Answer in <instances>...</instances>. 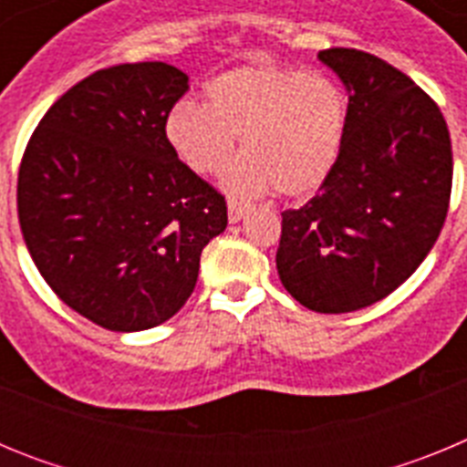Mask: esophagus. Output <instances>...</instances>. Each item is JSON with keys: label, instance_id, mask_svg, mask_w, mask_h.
Segmentation results:
<instances>
[{"label": "esophagus", "instance_id": "1", "mask_svg": "<svg viewBox=\"0 0 467 467\" xmlns=\"http://www.w3.org/2000/svg\"><path fill=\"white\" fill-rule=\"evenodd\" d=\"M247 213V205L241 203V201H229V222H241Z\"/></svg>", "mask_w": 467, "mask_h": 467}]
</instances>
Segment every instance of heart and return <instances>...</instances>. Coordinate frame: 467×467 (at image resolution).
<instances>
[{
	"mask_svg": "<svg viewBox=\"0 0 467 467\" xmlns=\"http://www.w3.org/2000/svg\"><path fill=\"white\" fill-rule=\"evenodd\" d=\"M208 107L180 100L166 119V140L198 175L220 171L236 150L245 154L222 184L238 198L278 189L306 196L334 171L348 130L346 90L325 74L283 65H245L214 77Z\"/></svg>",
	"mask_w": 467,
	"mask_h": 467,
	"instance_id": "obj_1",
	"label": "heart"
}]
</instances>
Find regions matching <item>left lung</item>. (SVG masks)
<instances>
[{"mask_svg": "<svg viewBox=\"0 0 467 467\" xmlns=\"http://www.w3.org/2000/svg\"><path fill=\"white\" fill-rule=\"evenodd\" d=\"M348 88L339 161L316 196L285 210L275 266L316 313H350L398 290L435 245L451 198L442 111L398 67L356 48L317 53Z\"/></svg>", "mask_w": 467, "mask_h": 467, "instance_id": "1", "label": "left lung"}]
</instances>
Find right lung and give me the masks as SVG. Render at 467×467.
Returning a JSON list of instances; mask_svg holds the SVG:
<instances>
[{"instance_id":"right-lung-1","label":"right lung","mask_w":467,"mask_h":467,"mask_svg":"<svg viewBox=\"0 0 467 467\" xmlns=\"http://www.w3.org/2000/svg\"><path fill=\"white\" fill-rule=\"evenodd\" d=\"M187 90V74L166 63L98 69L53 102L20 161L18 220L36 269L111 332L175 316L229 222L224 196L166 140Z\"/></svg>"}]
</instances>
